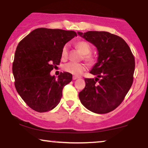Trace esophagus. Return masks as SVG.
<instances>
[{
  "instance_id": "1",
  "label": "esophagus",
  "mask_w": 148,
  "mask_h": 148,
  "mask_svg": "<svg viewBox=\"0 0 148 148\" xmlns=\"http://www.w3.org/2000/svg\"><path fill=\"white\" fill-rule=\"evenodd\" d=\"M73 80H76V79H78V78H80V77H78V76H73Z\"/></svg>"
}]
</instances>
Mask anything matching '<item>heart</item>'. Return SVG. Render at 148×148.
<instances>
[{
	"label": "heart",
	"instance_id": "obj_1",
	"mask_svg": "<svg viewBox=\"0 0 148 148\" xmlns=\"http://www.w3.org/2000/svg\"><path fill=\"white\" fill-rule=\"evenodd\" d=\"M76 47L79 50L82 54L84 55V58L88 62H93L94 58L91 54L90 53L91 51V47L88 42L85 41H80L76 44ZM68 45H65L63 47L62 51V59H66L68 56ZM64 70L66 72L70 73L71 74L75 76L80 75L85 70V66L82 64H78V63L69 62L64 66Z\"/></svg>",
	"mask_w": 148,
	"mask_h": 148
}]
</instances>
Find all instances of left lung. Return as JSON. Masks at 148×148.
I'll return each mask as SVG.
<instances>
[{"instance_id":"obj_1","label":"left lung","mask_w":148,"mask_h":148,"mask_svg":"<svg viewBox=\"0 0 148 148\" xmlns=\"http://www.w3.org/2000/svg\"><path fill=\"white\" fill-rule=\"evenodd\" d=\"M78 34L97 48V62L90 71L95 78H84L78 97L90 111L106 114L116 109L131 87L135 58L123 38L108 32L88 31ZM101 78L97 82L99 78Z\"/></svg>"}]
</instances>
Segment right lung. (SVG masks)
<instances>
[{
    "instance_id": "1",
    "label": "right lung",
    "mask_w": 148,
    "mask_h": 148,
    "mask_svg": "<svg viewBox=\"0 0 148 148\" xmlns=\"http://www.w3.org/2000/svg\"><path fill=\"white\" fill-rule=\"evenodd\" d=\"M76 36L74 31L40 27L17 45L12 68L15 88L32 110L48 112L60 102L63 88L72 75L64 72L56 78L50 72L60 64L64 45Z\"/></svg>"
}]
</instances>
